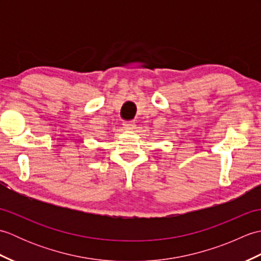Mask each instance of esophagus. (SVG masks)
<instances>
[{
    "label": "esophagus",
    "instance_id": "obj_1",
    "mask_svg": "<svg viewBox=\"0 0 261 261\" xmlns=\"http://www.w3.org/2000/svg\"><path fill=\"white\" fill-rule=\"evenodd\" d=\"M123 127H124V129H125L126 131H131V130H134V129H135V127H136V124H135V122H134V121L124 122V123H123Z\"/></svg>",
    "mask_w": 261,
    "mask_h": 261
}]
</instances>
